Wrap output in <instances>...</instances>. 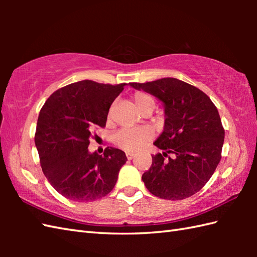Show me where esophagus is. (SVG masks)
<instances>
[{"mask_svg": "<svg viewBox=\"0 0 257 257\" xmlns=\"http://www.w3.org/2000/svg\"><path fill=\"white\" fill-rule=\"evenodd\" d=\"M125 156H127V159L128 160H132V159H134L135 154H130V152H128V154H125Z\"/></svg>", "mask_w": 257, "mask_h": 257, "instance_id": "34e87169", "label": "esophagus"}]
</instances>
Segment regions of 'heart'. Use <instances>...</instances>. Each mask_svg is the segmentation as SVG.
I'll use <instances>...</instances> for the list:
<instances>
[{
	"instance_id": "1",
	"label": "heart",
	"mask_w": 257,
	"mask_h": 257,
	"mask_svg": "<svg viewBox=\"0 0 257 257\" xmlns=\"http://www.w3.org/2000/svg\"><path fill=\"white\" fill-rule=\"evenodd\" d=\"M133 103L135 108L141 113H151L155 108V100L150 95L145 92H136L133 97ZM111 112L108 116L110 117ZM152 138V133L149 128H124L119 130L114 135L113 143L116 144L120 149L128 152L138 151L144 147L146 143Z\"/></svg>"
}]
</instances>
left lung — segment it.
Segmentation results:
<instances>
[{"mask_svg": "<svg viewBox=\"0 0 257 257\" xmlns=\"http://www.w3.org/2000/svg\"><path fill=\"white\" fill-rule=\"evenodd\" d=\"M130 86L154 95L165 107V128L154 143L162 154L152 156L150 169L143 174L146 188L166 200L199 192L219 165L224 143L215 105L203 91L177 78Z\"/></svg>", "mask_w": 257, "mask_h": 257, "instance_id": "left-lung-1", "label": "left lung"}]
</instances>
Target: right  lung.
<instances>
[{
  "label": "right lung",
  "mask_w": 257,
  "mask_h": 257,
  "mask_svg": "<svg viewBox=\"0 0 257 257\" xmlns=\"http://www.w3.org/2000/svg\"><path fill=\"white\" fill-rule=\"evenodd\" d=\"M127 84L81 80L50 96L38 114L35 146L48 182L66 199L89 202L113 189L127 161L124 152L107 147L88 151L92 130L106 125L109 108Z\"/></svg>",
  "instance_id": "1"
}]
</instances>
